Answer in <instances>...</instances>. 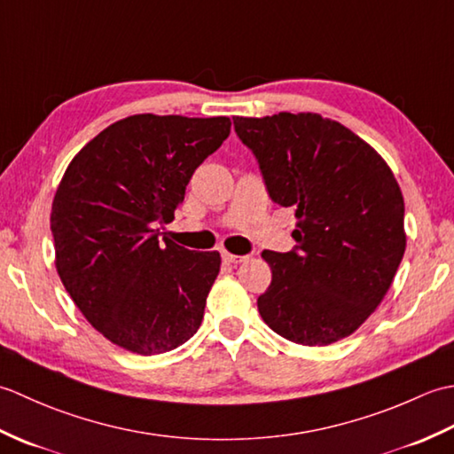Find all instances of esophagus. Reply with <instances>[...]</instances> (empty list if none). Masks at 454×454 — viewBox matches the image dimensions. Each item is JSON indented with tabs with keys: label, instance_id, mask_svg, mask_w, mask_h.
I'll return each mask as SVG.
<instances>
[{
	"label": "esophagus",
	"instance_id": "34e87169",
	"mask_svg": "<svg viewBox=\"0 0 454 454\" xmlns=\"http://www.w3.org/2000/svg\"><path fill=\"white\" fill-rule=\"evenodd\" d=\"M222 262L230 263V265H238L246 262V255H234V254H228V252H222Z\"/></svg>",
	"mask_w": 454,
	"mask_h": 454
}]
</instances>
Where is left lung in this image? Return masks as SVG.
<instances>
[{
    "label": "left lung",
    "instance_id": "obj_1",
    "mask_svg": "<svg viewBox=\"0 0 454 454\" xmlns=\"http://www.w3.org/2000/svg\"><path fill=\"white\" fill-rule=\"evenodd\" d=\"M234 129L269 197L298 218L294 249L262 254L273 278L259 314L288 341L343 340L376 310L406 252L398 181L369 144L316 113L236 117Z\"/></svg>",
    "mask_w": 454,
    "mask_h": 454
}]
</instances>
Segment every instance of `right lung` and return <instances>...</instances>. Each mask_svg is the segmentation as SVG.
Returning a JSON list of instances; mask_svg holds the SVG:
<instances>
[{
	"label": "right lung",
	"mask_w": 454,
	"mask_h": 454,
	"mask_svg": "<svg viewBox=\"0 0 454 454\" xmlns=\"http://www.w3.org/2000/svg\"><path fill=\"white\" fill-rule=\"evenodd\" d=\"M230 127L228 117L132 114L85 144L58 185V275L88 322L122 349L166 353L199 330L220 254L161 244L158 226L171 222Z\"/></svg>",
	"instance_id": "right-lung-1"
}]
</instances>
